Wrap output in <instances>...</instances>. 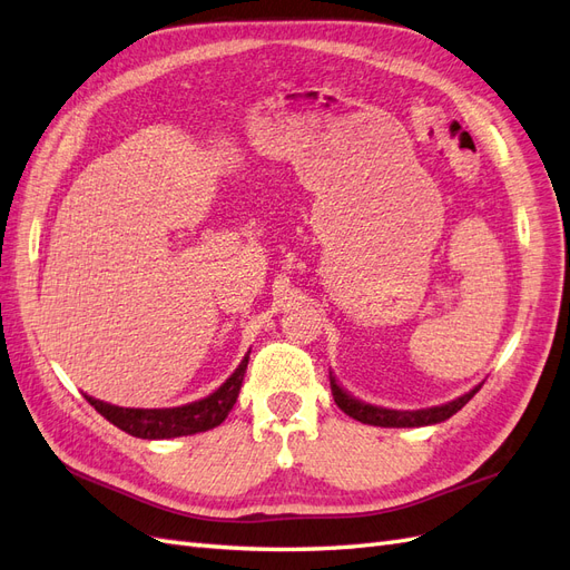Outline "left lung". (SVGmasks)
<instances>
[{"label": "left lung", "mask_w": 570, "mask_h": 570, "mask_svg": "<svg viewBox=\"0 0 570 570\" xmlns=\"http://www.w3.org/2000/svg\"><path fill=\"white\" fill-rule=\"evenodd\" d=\"M330 387L334 402H337L340 410L344 414H348L352 419L361 421V424H371V426H383V429H416V426H431V424H441V421L450 419L452 414H458L462 406L470 402L481 385H476L474 390L464 392L462 397L452 400L448 404L441 406H429V410H416V412H400V410H385V406H375V404H366L356 397L348 395L344 387H340V383L334 381V375L330 373Z\"/></svg>", "instance_id": "8db88e82"}]
</instances>
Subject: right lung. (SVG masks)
<instances>
[{"label": "right lung", "mask_w": 570, "mask_h": 570, "mask_svg": "<svg viewBox=\"0 0 570 570\" xmlns=\"http://www.w3.org/2000/svg\"><path fill=\"white\" fill-rule=\"evenodd\" d=\"M247 361H250V352L245 354L240 366L230 373L228 381L218 390H214L209 397L183 406H170V410H132V406H115L89 395H86V400H89L91 406H96V412L100 416H106L112 426H118L120 431L135 438L160 441V438L193 435L224 424V419L238 400Z\"/></svg>", "instance_id": "add662e5"}]
</instances>
